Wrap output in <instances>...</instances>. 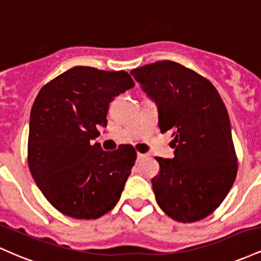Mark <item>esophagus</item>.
<instances>
[{
	"mask_svg": "<svg viewBox=\"0 0 261 261\" xmlns=\"http://www.w3.org/2000/svg\"><path fill=\"white\" fill-rule=\"evenodd\" d=\"M145 156H146L145 154H140V153H138V155H137V159H138V160H142V159H144Z\"/></svg>",
	"mask_w": 261,
	"mask_h": 261,
	"instance_id": "obj_1",
	"label": "esophagus"
}]
</instances>
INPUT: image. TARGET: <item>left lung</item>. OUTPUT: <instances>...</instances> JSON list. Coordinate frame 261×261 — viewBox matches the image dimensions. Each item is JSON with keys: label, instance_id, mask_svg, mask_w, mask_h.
I'll return each instance as SVG.
<instances>
[{"label": "left lung", "instance_id": "obj_1", "mask_svg": "<svg viewBox=\"0 0 261 261\" xmlns=\"http://www.w3.org/2000/svg\"><path fill=\"white\" fill-rule=\"evenodd\" d=\"M155 102L162 133L169 132L172 159L155 158L151 180L158 204L182 223L211 215L232 189L238 163L227 108L216 87L197 72L156 61L130 71Z\"/></svg>", "mask_w": 261, "mask_h": 261}]
</instances>
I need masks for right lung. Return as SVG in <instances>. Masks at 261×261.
I'll return each mask as SVG.
<instances>
[{"label": "right lung", "mask_w": 261, "mask_h": 261, "mask_svg": "<svg viewBox=\"0 0 261 261\" xmlns=\"http://www.w3.org/2000/svg\"><path fill=\"white\" fill-rule=\"evenodd\" d=\"M132 87L123 70L74 66L38 93L29 119L28 165L42 194L64 215L98 218L119 201L136 150L105 151L92 140L107 125L108 103Z\"/></svg>", "instance_id": "right-lung-1"}]
</instances>
